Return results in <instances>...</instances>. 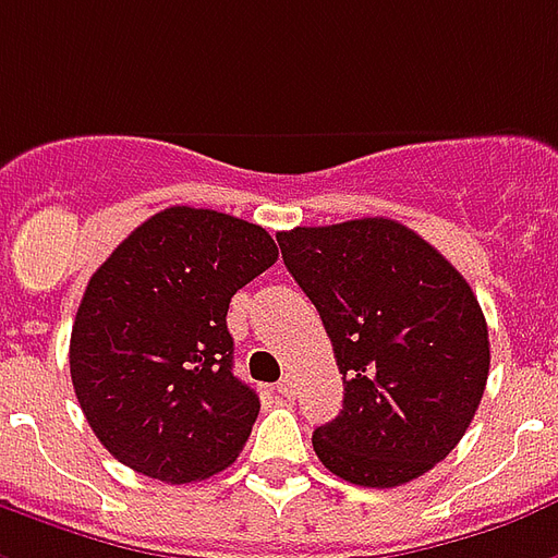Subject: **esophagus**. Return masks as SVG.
Returning a JSON list of instances; mask_svg holds the SVG:
<instances>
[{"instance_id":"esophagus-1","label":"esophagus","mask_w":558,"mask_h":558,"mask_svg":"<svg viewBox=\"0 0 558 558\" xmlns=\"http://www.w3.org/2000/svg\"><path fill=\"white\" fill-rule=\"evenodd\" d=\"M278 393L283 396V399H292V396H295V378H292V375H287V378L278 384Z\"/></svg>"}]
</instances>
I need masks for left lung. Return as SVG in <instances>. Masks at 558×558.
I'll return each mask as SVG.
<instances>
[{
	"mask_svg": "<svg viewBox=\"0 0 558 558\" xmlns=\"http://www.w3.org/2000/svg\"><path fill=\"white\" fill-rule=\"evenodd\" d=\"M278 245L345 387L337 420L313 432L319 461L363 488L428 473L464 437L488 381V325L470 283L390 218L295 227Z\"/></svg>",
	"mask_w": 558,
	"mask_h": 558,
	"instance_id": "obj_1",
	"label": "left lung"
}]
</instances>
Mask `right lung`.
Masks as SVG:
<instances>
[{
	"label": "right lung",
	"instance_id": "right-lung-1",
	"mask_svg": "<svg viewBox=\"0 0 558 558\" xmlns=\"http://www.w3.org/2000/svg\"><path fill=\"white\" fill-rule=\"evenodd\" d=\"M275 263L278 245L259 225L168 206L90 275L70 333V378L121 464L185 485L236 461L259 399L233 375L227 307Z\"/></svg>",
	"mask_w": 558,
	"mask_h": 558
}]
</instances>
